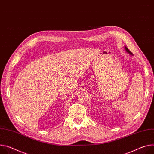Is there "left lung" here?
<instances>
[{
  "instance_id": "left-lung-1",
  "label": "left lung",
  "mask_w": 154,
  "mask_h": 154,
  "mask_svg": "<svg viewBox=\"0 0 154 154\" xmlns=\"http://www.w3.org/2000/svg\"><path fill=\"white\" fill-rule=\"evenodd\" d=\"M125 50H126V51H127V52H128V53H129L130 54L133 55V53H131V51H130V50H128V48L127 47H125Z\"/></svg>"
}]
</instances>
